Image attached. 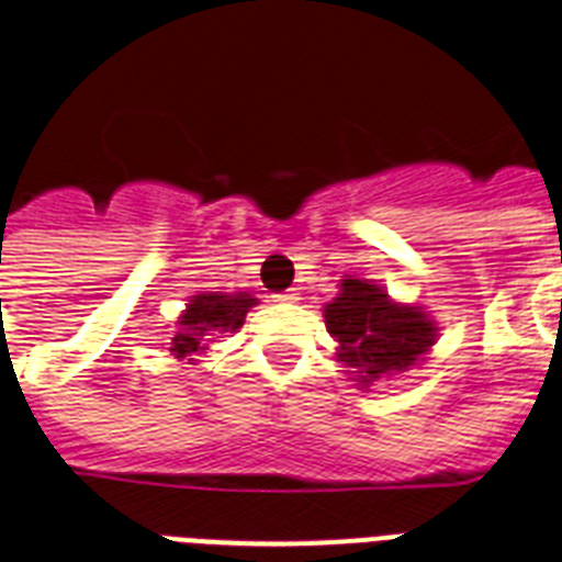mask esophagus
Instances as JSON below:
<instances>
[{
  "instance_id": "esophagus-1",
  "label": "esophagus",
  "mask_w": 562,
  "mask_h": 562,
  "mask_svg": "<svg viewBox=\"0 0 562 562\" xmlns=\"http://www.w3.org/2000/svg\"><path fill=\"white\" fill-rule=\"evenodd\" d=\"M277 301H280V303H294V301H297V292H294V289H289V292L277 294Z\"/></svg>"
}]
</instances>
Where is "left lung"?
Listing matches in <instances>:
<instances>
[{
  "mask_svg": "<svg viewBox=\"0 0 562 562\" xmlns=\"http://www.w3.org/2000/svg\"><path fill=\"white\" fill-rule=\"evenodd\" d=\"M324 324L339 342V363L351 369L360 386L405 372L438 339V324L419 306L396 303L381 285L351 277L334 301L324 303Z\"/></svg>",
  "mask_w": 562,
  "mask_h": 562,
  "instance_id": "left-lung-1",
  "label": "left lung"
}]
</instances>
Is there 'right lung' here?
Masks as SVG:
<instances>
[{"label": "right lung", "instance_id": "right-lung-1", "mask_svg": "<svg viewBox=\"0 0 562 562\" xmlns=\"http://www.w3.org/2000/svg\"><path fill=\"white\" fill-rule=\"evenodd\" d=\"M256 297L247 292L220 294V292H202L193 294L181 318L176 322V334L169 342V351L184 360V357L202 355L207 342H214L220 334H235L247 313L256 306Z\"/></svg>", "mask_w": 562, "mask_h": 562}]
</instances>
